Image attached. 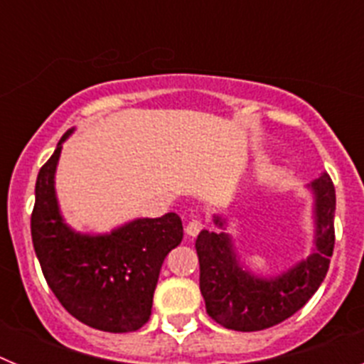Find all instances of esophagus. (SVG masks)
I'll use <instances>...</instances> for the list:
<instances>
[{"instance_id": "esophagus-1", "label": "esophagus", "mask_w": 364, "mask_h": 364, "mask_svg": "<svg viewBox=\"0 0 364 364\" xmlns=\"http://www.w3.org/2000/svg\"><path fill=\"white\" fill-rule=\"evenodd\" d=\"M202 228H204V224H202L200 218H191V220L186 224V235H188V237H197L198 231H200Z\"/></svg>"}]
</instances>
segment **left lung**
<instances>
[{"label":"left lung","mask_w":364,"mask_h":364,"mask_svg":"<svg viewBox=\"0 0 364 364\" xmlns=\"http://www.w3.org/2000/svg\"><path fill=\"white\" fill-rule=\"evenodd\" d=\"M311 195V252L306 259L279 273H255L235 246L231 215L215 213L217 230L197 237L200 291L205 311L222 326L237 332H257L275 326L301 310L319 290L333 253L336 188L326 171L306 184Z\"/></svg>","instance_id":"1"}]
</instances>
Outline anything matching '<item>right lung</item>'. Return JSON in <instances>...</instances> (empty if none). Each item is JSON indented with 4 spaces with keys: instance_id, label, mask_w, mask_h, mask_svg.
Listing matches in <instances>:
<instances>
[{
    "instance_id": "right-lung-1",
    "label": "right lung",
    "mask_w": 364,
    "mask_h": 364,
    "mask_svg": "<svg viewBox=\"0 0 364 364\" xmlns=\"http://www.w3.org/2000/svg\"><path fill=\"white\" fill-rule=\"evenodd\" d=\"M70 127L38 173L31 217L34 252L45 281L73 317L111 333L147 323L164 259L184 237L176 213L138 217L105 233L74 230L56 195V169Z\"/></svg>"
}]
</instances>
